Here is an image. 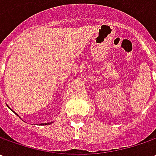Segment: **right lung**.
Masks as SVG:
<instances>
[{
  "label": "right lung",
  "instance_id": "1",
  "mask_svg": "<svg viewBox=\"0 0 156 156\" xmlns=\"http://www.w3.org/2000/svg\"><path fill=\"white\" fill-rule=\"evenodd\" d=\"M53 122H48V123H42V124H40V125H48V124H51Z\"/></svg>",
  "mask_w": 156,
  "mask_h": 156
}]
</instances>
